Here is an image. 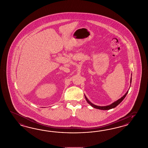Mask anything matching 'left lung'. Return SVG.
<instances>
[{
    "mask_svg": "<svg viewBox=\"0 0 148 148\" xmlns=\"http://www.w3.org/2000/svg\"><path fill=\"white\" fill-rule=\"evenodd\" d=\"M131 75H132V74H131ZM131 81H132V76L131 77V79H130V84H131ZM129 89H130V88H129ZM128 92H129V90H127V91L126 92V93L125 94H124L122 97H121L120 99H119L118 100H116V101L113 102V103L110 104V105H108V106H100L95 105H94L93 103H92L90 101V100L86 97L85 95V97L86 100L87 102L89 103L90 105L91 106H92L93 108H97V109H99V110H110V109H112V108H116V106H118L119 103H121V101L124 100V99L125 98V97L126 96Z\"/></svg>",
    "mask_w": 148,
    "mask_h": 148,
    "instance_id": "1",
    "label": "left lung"
}]
</instances>
